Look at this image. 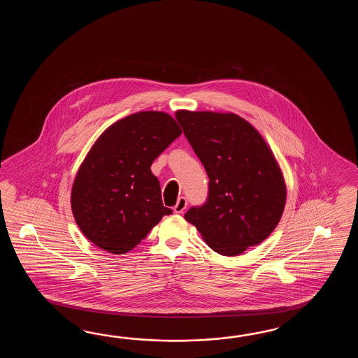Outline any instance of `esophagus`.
I'll return each instance as SVG.
<instances>
[{
    "label": "esophagus",
    "instance_id": "obj_1",
    "mask_svg": "<svg viewBox=\"0 0 358 358\" xmlns=\"http://www.w3.org/2000/svg\"><path fill=\"white\" fill-rule=\"evenodd\" d=\"M187 205H188V202H187V198H179V199H178V202H176V205L174 206V213H182V211L187 208Z\"/></svg>",
    "mask_w": 358,
    "mask_h": 358
}]
</instances>
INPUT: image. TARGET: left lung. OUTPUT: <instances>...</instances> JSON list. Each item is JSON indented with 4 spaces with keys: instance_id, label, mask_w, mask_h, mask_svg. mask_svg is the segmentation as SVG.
Segmentation results:
<instances>
[{
    "instance_id": "left-lung-1",
    "label": "left lung",
    "mask_w": 358,
    "mask_h": 358,
    "mask_svg": "<svg viewBox=\"0 0 358 358\" xmlns=\"http://www.w3.org/2000/svg\"><path fill=\"white\" fill-rule=\"evenodd\" d=\"M208 176L205 205L184 215L206 243L222 256H236L265 241L282 219L287 188L265 139L231 113L176 114Z\"/></svg>"
}]
</instances>
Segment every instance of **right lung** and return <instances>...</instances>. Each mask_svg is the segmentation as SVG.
Listing matches in <instances>:
<instances>
[{
    "label": "right lung",
    "mask_w": 358,
    "mask_h": 358,
    "mask_svg": "<svg viewBox=\"0 0 358 358\" xmlns=\"http://www.w3.org/2000/svg\"><path fill=\"white\" fill-rule=\"evenodd\" d=\"M180 134L170 115L142 111L99 136L76 173L70 198L76 224L92 243L124 255L173 213L162 205L151 165Z\"/></svg>",
    "instance_id": "add662e5"
}]
</instances>
